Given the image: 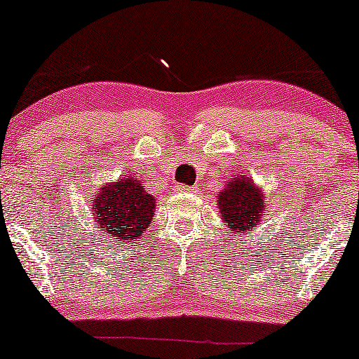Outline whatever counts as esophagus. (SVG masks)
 <instances>
[{"mask_svg": "<svg viewBox=\"0 0 359 359\" xmlns=\"http://www.w3.org/2000/svg\"><path fill=\"white\" fill-rule=\"evenodd\" d=\"M175 191L177 192H185V194H194L197 191L196 187H189V185H175Z\"/></svg>", "mask_w": 359, "mask_h": 359, "instance_id": "obj_1", "label": "esophagus"}]
</instances>
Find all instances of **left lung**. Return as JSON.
Here are the masks:
<instances>
[{"label":"left lung","mask_w":359,"mask_h":359,"mask_svg":"<svg viewBox=\"0 0 359 359\" xmlns=\"http://www.w3.org/2000/svg\"><path fill=\"white\" fill-rule=\"evenodd\" d=\"M266 203L269 201L262 189L245 175L226 182V187L217 196L221 219L228 224V228H231V231L238 234L257 228L263 221Z\"/></svg>","instance_id":"obj_1"}]
</instances>
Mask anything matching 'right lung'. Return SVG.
<instances>
[{
  "mask_svg": "<svg viewBox=\"0 0 359 359\" xmlns=\"http://www.w3.org/2000/svg\"><path fill=\"white\" fill-rule=\"evenodd\" d=\"M93 199L97 240H111L116 245H133L147 231L154 219L155 197L150 196L140 180L128 177L97 189Z\"/></svg>",
  "mask_w": 359,
  "mask_h": 359,
  "instance_id": "obj_1",
  "label": "right lung"
}]
</instances>
